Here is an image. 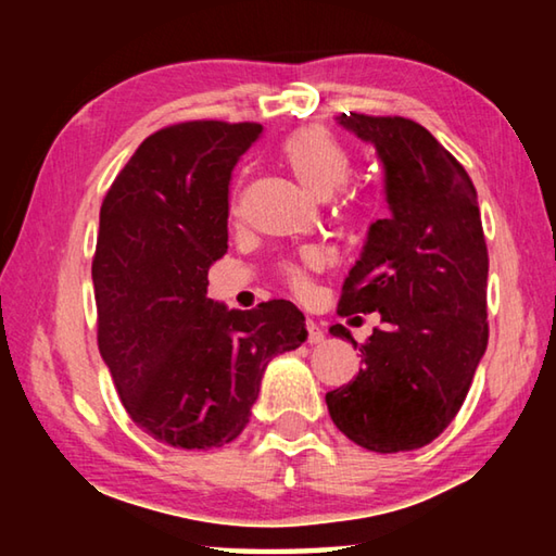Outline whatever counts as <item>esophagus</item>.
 Here are the masks:
<instances>
[{
	"label": "esophagus",
	"instance_id": "34e87169",
	"mask_svg": "<svg viewBox=\"0 0 556 556\" xmlns=\"http://www.w3.org/2000/svg\"><path fill=\"white\" fill-rule=\"evenodd\" d=\"M324 331L321 328H318L314 321H306V343L308 345H318V343H324Z\"/></svg>",
	"mask_w": 556,
	"mask_h": 556
}]
</instances>
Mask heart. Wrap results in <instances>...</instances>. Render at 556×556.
I'll use <instances>...</instances> for the list:
<instances>
[{
    "instance_id": "obj_1",
    "label": "heart",
    "mask_w": 556,
    "mask_h": 556,
    "mask_svg": "<svg viewBox=\"0 0 556 556\" xmlns=\"http://www.w3.org/2000/svg\"><path fill=\"white\" fill-rule=\"evenodd\" d=\"M279 156L291 176L316 199H328L353 174L351 149L324 127H306L289 135L279 149ZM353 203L355 201L345 195L343 208H353ZM281 277L294 291L306 287V271L294 262L281 267Z\"/></svg>"
}]
</instances>
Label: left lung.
<instances>
[{
	"label": "left lung",
	"instance_id": "left-lung-1",
	"mask_svg": "<svg viewBox=\"0 0 556 556\" xmlns=\"http://www.w3.org/2000/svg\"><path fill=\"white\" fill-rule=\"evenodd\" d=\"M375 147L390 218L375 220L348 271L338 314L382 316L361 345L353 382L326 394L333 425L357 446H427L464 404L488 345V248L473 181L431 131L407 117H338ZM331 333L348 338L345 326Z\"/></svg>",
	"mask_w": 556,
	"mask_h": 556
}]
</instances>
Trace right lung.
I'll use <instances>...</instances> for the list:
<instances>
[{"instance_id":"obj_1","label":"right lung","mask_w":556,"mask_h":556,"mask_svg":"<svg viewBox=\"0 0 556 556\" xmlns=\"http://www.w3.org/2000/svg\"><path fill=\"white\" fill-rule=\"evenodd\" d=\"M262 135L195 119L147 137L100 208L92 287L98 348L122 404L166 446L208 451L248 427L271 357L306 341L285 299L238 312L208 299L228 252V186Z\"/></svg>"}]
</instances>
